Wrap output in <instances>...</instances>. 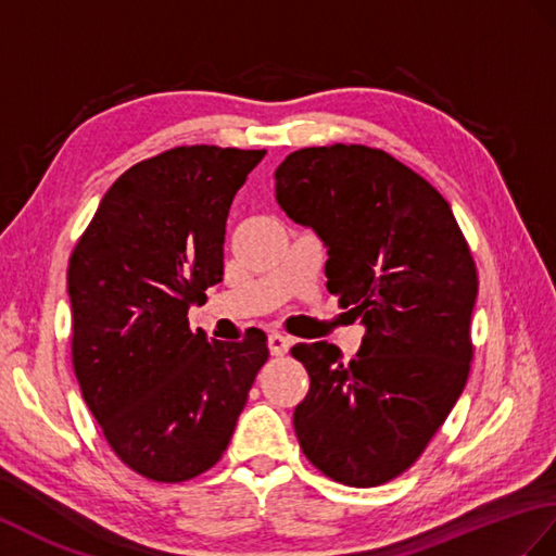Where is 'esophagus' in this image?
I'll list each match as a JSON object with an SVG mask.
<instances>
[{
    "instance_id": "esophagus-1",
    "label": "esophagus",
    "mask_w": 556,
    "mask_h": 556,
    "mask_svg": "<svg viewBox=\"0 0 556 556\" xmlns=\"http://www.w3.org/2000/svg\"><path fill=\"white\" fill-rule=\"evenodd\" d=\"M291 343H293V341H291L289 337H283V333H279V331L269 333V337H267L269 353H273V355H283V353H289Z\"/></svg>"
}]
</instances>
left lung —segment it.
Masks as SVG:
<instances>
[{"label": "left lung", "instance_id": "1", "mask_svg": "<svg viewBox=\"0 0 556 556\" xmlns=\"http://www.w3.org/2000/svg\"><path fill=\"white\" fill-rule=\"evenodd\" d=\"M275 197L325 243L327 289L365 327L351 363L327 341L291 348L309 374L295 435L329 479L386 483L424 453L467 383L473 257L450 203L379 149L293 151Z\"/></svg>", "mask_w": 556, "mask_h": 556}]
</instances>
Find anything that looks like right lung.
<instances>
[{"label":"right lung","instance_id":"right-lung-1","mask_svg":"<svg viewBox=\"0 0 556 556\" xmlns=\"http://www.w3.org/2000/svg\"><path fill=\"white\" fill-rule=\"evenodd\" d=\"M265 151L179 147L103 193L68 263L73 367L113 453L179 483L223 457L267 337L208 341L187 313L223 281L229 205Z\"/></svg>","mask_w":556,"mask_h":556}]
</instances>
